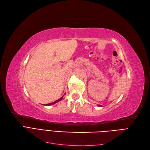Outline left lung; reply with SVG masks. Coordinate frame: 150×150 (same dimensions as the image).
I'll return each mask as SVG.
<instances>
[{
    "mask_svg": "<svg viewBox=\"0 0 150 150\" xmlns=\"http://www.w3.org/2000/svg\"><path fill=\"white\" fill-rule=\"evenodd\" d=\"M98 107H101V105H98Z\"/></svg>",
    "mask_w": 150,
    "mask_h": 150,
    "instance_id": "1",
    "label": "left lung"
}]
</instances>
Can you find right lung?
<instances>
[{
	"instance_id": "add662e5",
	"label": "right lung",
	"mask_w": 150,
	"mask_h": 150,
	"mask_svg": "<svg viewBox=\"0 0 150 150\" xmlns=\"http://www.w3.org/2000/svg\"><path fill=\"white\" fill-rule=\"evenodd\" d=\"M62 98H63V97H61V98H59V100H57L55 101H54V102H52V103H48V104H45V105H47V106H49V105H54V104H55V103H57V102H58V101H60V100H62Z\"/></svg>"
}]
</instances>
